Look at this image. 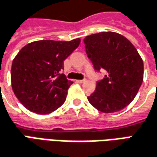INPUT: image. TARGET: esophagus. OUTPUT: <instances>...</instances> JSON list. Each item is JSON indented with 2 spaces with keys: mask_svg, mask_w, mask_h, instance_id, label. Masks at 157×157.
I'll use <instances>...</instances> for the list:
<instances>
[{
  "mask_svg": "<svg viewBox=\"0 0 157 157\" xmlns=\"http://www.w3.org/2000/svg\"><path fill=\"white\" fill-rule=\"evenodd\" d=\"M86 82V80H78V81H77L78 83H83V82Z\"/></svg>",
  "mask_w": 157,
  "mask_h": 157,
  "instance_id": "esophagus-1",
  "label": "esophagus"
}]
</instances>
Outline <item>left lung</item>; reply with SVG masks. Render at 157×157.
<instances>
[{
	"mask_svg": "<svg viewBox=\"0 0 157 157\" xmlns=\"http://www.w3.org/2000/svg\"><path fill=\"white\" fill-rule=\"evenodd\" d=\"M84 43L95 71L106 72L87 97L89 103L105 113L124 109L134 99L143 82L144 63L137 49L126 37L110 31L90 35Z\"/></svg>",
	"mask_w": 157,
	"mask_h": 157,
	"instance_id": "left-lung-1",
	"label": "left lung"
}]
</instances>
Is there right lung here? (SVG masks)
<instances>
[{
  "label": "right lung",
  "instance_id": "right-lung-1",
  "mask_svg": "<svg viewBox=\"0 0 157 157\" xmlns=\"http://www.w3.org/2000/svg\"><path fill=\"white\" fill-rule=\"evenodd\" d=\"M80 42L79 38L70 41L36 40L18 52L12 64L11 82L15 96L26 109L45 115L64 103L73 82L60 71L63 61Z\"/></svg>",
  "mask_w": 157,
  "mask_h": 157
}]
</instances>
